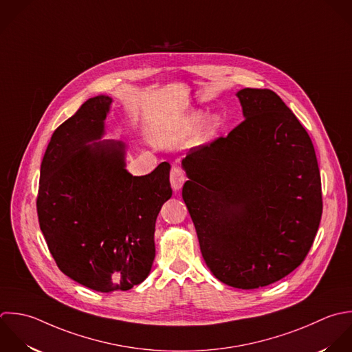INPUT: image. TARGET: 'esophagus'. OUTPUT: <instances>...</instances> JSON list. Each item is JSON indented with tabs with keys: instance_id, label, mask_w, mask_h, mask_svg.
Here are the masks:
<instances>
[{
	"instance_id": "esophagus-1",
	"label": "esophagus",
	"mask_w": 352,
	"mask_h": 352,
	"mask_svg": "<svg viewBox=\"0 0 352 352\" xmlns=\"http://www.w3.org/2000/svg\"><path fill=\"white\" fill-rule=\"evenodd\" d=\"M185 174L184 171L179 168V167H174L171 170V174H170V182H171V186L174 190H179L185 182Z\"/></svg>"
}]
</instances>
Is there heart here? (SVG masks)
<instances>
[{
	"label": "heart",
	"instance_id": "heart-1",
	"mask_svg": "<svg viewBox=\"0 0 352 352\" xmlns=\"http://www.w3.org/2000/svg\"><path fill=\"white\" fill-rule=\"evenodd\" d=\"M200 117V111H195L179 122L174 123L173 126L163 129L155 138L156 145L160 148L178 146L185 144L190 135L193 144H203L218 131L222 124V118L218 113H207L201 120L199 119ZM199 120H201L200 122H198ZM193 129L195 130V132L192 131ZM192 132L194 133L193 135L191 134Z\"/></svg>",
	"mask_w": 352,
	"mask_h": 352
}]
</instances>
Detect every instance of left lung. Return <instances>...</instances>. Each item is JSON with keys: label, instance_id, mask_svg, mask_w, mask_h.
Listing matches in <instances>:
<instances>
[{"label": "left lung", "instance_id": "left-lung-1", "mask_svg": "<svg viewBox=\"0 0 352 352\" xmlns=\"http://www.w3.org/2000/svg\"><path fill=\"white\" fill-rule=\"evenodd\" d=\"M244 122L182 159V199L210 272L239 289L292 273L316 239L321 177L305 127L270 89L236 93Z\"/></svg>", "mask_w": 352, "mask_h": 352}]
</instances>
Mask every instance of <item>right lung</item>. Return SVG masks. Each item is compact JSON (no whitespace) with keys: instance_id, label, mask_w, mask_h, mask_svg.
<instances>
[{"instance_id":"obj_1","label":"right lung","mask_w":352,"mask_h":352,"mask_svg":"<svg viewBox=\"0 0 352 352\" xmlns=\"http://www.w3.org/2000/svg\"><path fill=\"white\" fill-rule=\"evenodd\" d=\"M112 98L85 101L60 124L41 163L36 211L58 269L97 292L129 291L151 273L155 225L171 197L170 164L135 177L127 145L101 140Z\"/></svg>"}]
</instances>
